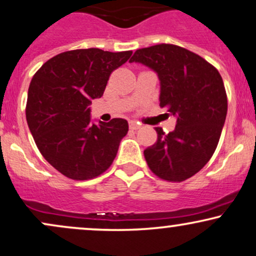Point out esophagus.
Wrapping results in <instances>:
<instances>
[{"label":"esophagus","instance_id":"1","mask_svg":"<svg viewBox=\"0 0 256 256\" xmlns=\"http://www.w3.org/2000/svg\"><path fill=\"white\" fill-rule=\"evenodd\" d=\"M128 126H130L131 130H138V128H142V125L137 122H130V125H128Z\"/></svg>","mask_w":256,"mask_h":256}]
</instances>
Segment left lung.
Segmentation results:
<instances>
[{
    "label": "left lung",
    "instance_id": "1",
    "mask_svg": "<svg viewBox=\"0 0 256 256\" xmlns=\"http://www.w3.org/2000/svg\"><path fill=\"white\" fill-rule=\"evenodd\" d=\"M130 62L158 72L160 106L176 116L173 132L155 128L158 140L144 150L148 166L162 180L184 181L210 161L220 142L228 110L220 74L199 54L173 44L140 48Z\"/></svg>",
    "mask_w": 256,
    "mask_h": 256
}]
</instances>
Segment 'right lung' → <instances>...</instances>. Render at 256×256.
I'll return each instance as SVG.
<instances>
[{
  "label": "right lung",
  "mask_w": 256,
  "mask_h": 256,
  "mask_svg": "<svg viewBox=\"0 0 256 256\" xmlns=\"http://www.w3.org/2000/svg\"><path fill=\"white\" fill-rule=\"evenodd\" d=\"M132 51L80 48L52 57L34 74L26 104L27 124L40 154L72 180H89L114 161L128 124L114 118L90 122L92 100L102 96L110 74Z\"/></svg>",
  "instance_id": "obj_1"
}]
</instances>
